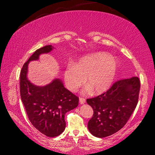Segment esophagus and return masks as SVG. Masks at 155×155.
I'll return each mask as SVG.
<instances>
[{
  "instance_id": "obj_1",
  "label": "esophagus",
  "mask_w": 155,
  "mask_h": 155,
  "mask_svg": "<svg viewBox=\"0 0 155 155\" xmlns=\"http://www.w3.org/2000/svg\"><path fill=\"white\" fill-rule=\"evenodd\" d=\"M79 102H80V104H84L85 103V99H83V98H80Z\"/></svg>"
}]
</instances>
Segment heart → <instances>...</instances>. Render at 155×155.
Returning <instances> with one entry per match:
<instances>
[{
	"instance_id": "1",
	"label": "heart",
	"mask_w": 155,
	"mask_h": 155,
	"mask_svg": "<svg viewBox=\"0 0 155 155\" xmlns=\"http://www.w3.org/2000/svg\"><path fill=\"white\" fill-rule=\"evenodd\" d=\"M118 68V59L105 52H95L82 56L63 72L66 87L75 92L84 82L86 92L99 94L111 86Z\"/></svg>"
}]
</instances>
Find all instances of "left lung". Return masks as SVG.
Here are the masks:
<instances>
[{
    "label": "left lung",
    "mask_w": 155,
    "mask_h": 155,
    "mask_svg": "<svg viewBox=\"0 0 155 155\" xmlns=\"http://www.w3.org/2000/svg\"><path fill=\"white\" fill-rule=\"evenodd\" d=\"M140 82L137 77L118 80L107 92L87 99L94 114L88 130L97 137H105L120 130L128 121L138 101Z\"/></svg>",
    "instance_id": "1"
}]
</instances>
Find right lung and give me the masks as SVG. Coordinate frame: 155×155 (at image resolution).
<instances>
[{"mask_svg":"<svg viewBox=\"0 0 155 155\" xmlns=\"http://www.w3.org/2000/svg\"><path fill=\"white\" fill-rule=\"evenodd\" d=\"M51 45L37 49L20 72V96L31 124L47 137H56L65 128V115L78 107V97L65 88L62 80L55 78L44 86L34 84L27 78L30 61L54 49Z\"/></svg>","mask_w":155,"mask_h":155,"instance_id":"right-lung-1","label":"right lung"}]
</instances>
